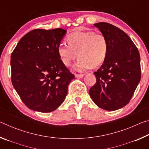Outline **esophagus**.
Segmentation results:
<instances>
[{
    "instance_id": "34e87169",
    "label": "esophagus",
    "mask_w": 149,
    "mask_h": 149,
    "mask_svg": "<svg viewBox=\"0 0 149 149\" xmlns=\"http://www.w3.org/2000/svg\"><path fill=\"white\" fill-rule=\"evenodd\" d=\"M75 77H77V78H81V77H83L84 76V74H75Z\"/></svg>"
}]
</instances>
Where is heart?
<instances>
[{
	"label": "heart",
	"mask_w": 149,
	"mask_h": 149,
	"mask_svg": "<svg viewBox=\"0 0 149 149\" xmlns=\"http://www.w3.org/2000/svg\"><path fill=\"white\" fill-rule=\"evenodd\" d=\"M67 41L68 43L61 42L58 46V54L65 66H70L77 56L79 57L73 66L76 71L97 68L107 58L108 43L101 33L75 31L68 36Z\"/></svg>",
	"instance_id": "1"
}]
</instances>
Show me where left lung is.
Returning a JSON list of instances; mask_svg holds the SVG:
<instances>
[{"label": "left lung", "instance_id": "left-lung-1", "mask_svg": "<svg viewBox=\"0 0 149 149\" xmlns=\"http://www.w3.org/2000/svg\"><path fill=\"white\" fill-rule=\"evenodd\" d=\"M94 26L107 37L108 51L103 64L94 72L97 82L89 95L99 108L114 111L129 103L140 81L139 52L122 29L106 22Z\"/></svg>", "mask_w": 149, "mask_h": 149}]
</instances>
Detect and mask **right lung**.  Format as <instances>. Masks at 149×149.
Here are the masks:
<instances>
[{
    "instance_id": "1",
    "label": "right lung",
    "mask_w": 149,
    "mask_h": 149,
    "mask_svg": "<svg viewBox=\"0 0 149 149\" xmlns=\"http://www.w3.org/2000/svg\"><path fill=\"white\" fill-rule=\"evenodd\" d=\"M66 31L36 29L19 40L11 54V79L29 109L50 112L64 102L75 76L62 64L58 46Z\"/></svg>"
}]
</instances>
